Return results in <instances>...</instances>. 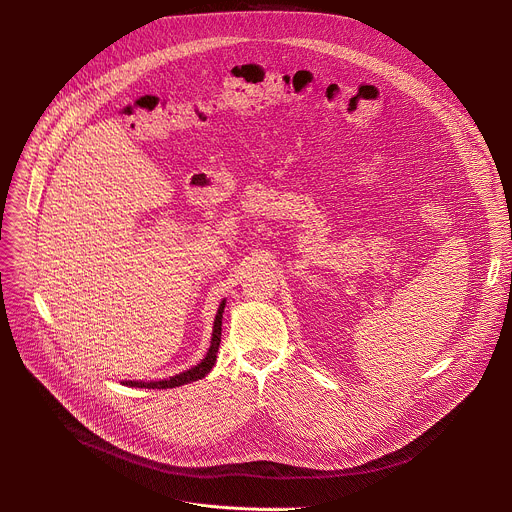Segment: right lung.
Listing matches in <instances>:
<instances>
[{
    "instance_id": "add662e5",
    "label": "right lung",
    "mask_w": 512,
    "mask_h": 512,
    "mask_svg": "<svg viewBox=\"0 0 512 512\" xmlns=\"http://www.w3.org/2000/svg\"><path fill=\"white\" fill-rule=\"evenodd\" d=\"M223 312H225V302H221V306H218V314L214 318V328H212V340H210V348L206 352V356L196 364V367H192L190 371L186 373H180L172 379H164V381H154V383H143V381H125V385L129 387H141V389H174V387H180V385H186V383H192V381H198L202 377H206L210 373V369L214 367L216 362V352H218V346H221V326H223Z\"/></svg>"
}]
</instances>
